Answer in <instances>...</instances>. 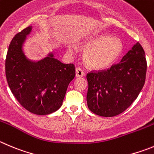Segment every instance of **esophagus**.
<instances>
[{"label":"esophagus","instance_id":"obj_1","mask_svg":"<svg viewBox=\"0 0 154 154\" xmlns=\"http://www.w3.org/2000/svg\"><path fill=\"white\" fill-rule=\"evenodd\" d=\"M84 70H82L81 68H80V67H77V68H76V77H84Z\"/></svg>","mask_w":154,"mask_h":154}]
</instances>
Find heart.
I'll return each instance as SVG.
<instances>
[{"label":"heart","instance_id":"b5f03b06","mask_svg":"<svg viewBox=\"0 0 154 154\" xmlns=\"http://www.w3.org/2000/svg\"><path fill=\"white\" fill-rule=\"evenodd\" d=\"M80 48L87 49L84 61L88 67L93 69H104L113 64L122 51V43L119 38L108 34H99L88 37L77 43ZM73 53L74 48L68 46Z\"/></svg>","mask_w":154,"mask_h":154}]
</instances>
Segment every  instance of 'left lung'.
<instances>
[{"label": "left lung", "mask_w": 154, "mask_h": 154, "mask_svg": "<svg viewBox=\"0 0 154 154\" xmlns=\"http://www.w3.org/2000/svg\"><path fill=\"white\" fill-rule=\"evenodd\" d=\"M145 53L137 42L119 64L107 70L87 75V106L103 117H113L125 111L138 97L145 83Z\"/></svg>", "instance_id": "obj_1"}]
</instances>
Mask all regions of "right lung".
<instances>
[{
	"label": "right lung",
	"mask_w": 154,
	"mask_h": 154,
	"mask_svg": "<svg viewBox=\"0 0 154 154\" xmlns=\"http://www.w3.org/2000/svg\"><path fill=\"white\" fill-rule=\"evenodd\" d=\"M32 30L30 26L13 38L6 57V77L23 107L33 114L45 116L61 106L67 87L75 77V67L73 64H63L53 52L39 61L27 57L23 46Z\"/></svg>",
	"instance_id": "obj_1"
}]
</instances>
